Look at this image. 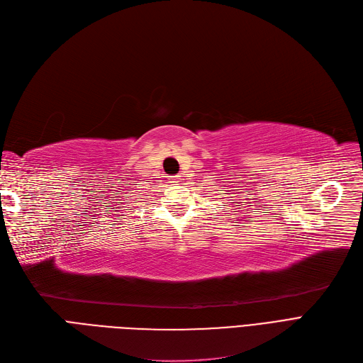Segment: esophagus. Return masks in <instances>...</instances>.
Segmentation results:
<instances>
[{
	"instance_id": "34e87169",
	"label": "esophagus",
	"mask_w": 363,
	"mask_h": 363,
	"mask_svg": "<svg viewBox=\"0 0 363 363\" xmlns=\"http://www.w3.org/2000/svg\"><path fill=\"white\" fill-rule=\"evenodd\" d=\"M179 179H181V177H179V175H174V177H169V182H170V184H174V185H177V184L179 182Z\"/></svg>"
}]
</instances>
